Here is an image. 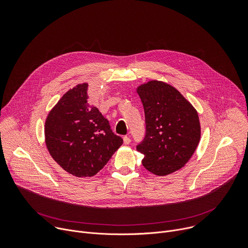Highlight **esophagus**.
I'll list each match as a JSON object with an SVG mask.
<instances>
[{
	"label": "esophagus",
	"instance_id": "obj_1",
	"mask_svg": "<svg viewBox=\"0 0 248 248\" xmlns=\"http://www.w3.org/2000/svg\"><path fill=\"white\" fill-rule=\"evenodd\" d=\"M130 142H131V139H130L129 136H124V143L125 145L129 144Z\"/></svg>",
	"mask_w": 248,
	"mask_h": 248
}]
</instances>
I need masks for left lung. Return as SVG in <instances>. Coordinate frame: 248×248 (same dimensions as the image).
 <instances>
[{"mask_svg": "<svg viewBox=\"0 0 248 248\" xmlns=\"http://www.w3.org/2000/svg\"><path fill=\"white\" fill-rule=\"evenodd\" d=\"M137 93L143 104L146 132L136 146L144 158L142 165L157 175L182 169L191 158L200 140L196 110L174 87L151 80Z\"/></svg>", "mask_w": 248, "mask_h": 248, "instance_id": "obj_1", "label": "left lung"}]
</instances>
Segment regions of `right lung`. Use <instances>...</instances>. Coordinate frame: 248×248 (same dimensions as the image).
I'll use <instances>...</instances> for the list:
<instances>
[{
    "label": "right lung",
    "instance_id": "right-lung-1",
    "mask_svg": "<svg viewBox=\"0 0 248 248\" xmlns=\"http://www.w3.org/2000/svg\"><path fill=\"white\" fill-rule=\"evenodd\" d=\"M87 83L68 90L49 113L45 142L52 158L78 178L95 175L123 144L98 108L87 102Z\"/></svg>",
    "mask_w": 248,
    "mask_h": 248
}]
</instances>
